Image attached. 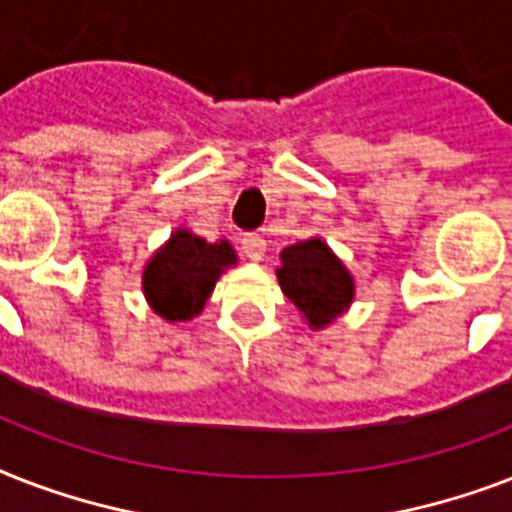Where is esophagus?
Instances as JSON below:
<instances>
[{
	"instance_id": "obj_1",
	"label": "esophagus",
	"mask_w": 512,
	"mask_h": 512,
	"mask_svg": "<svg viewBox=\"0 0 512 512\" xmlns=\"http://www.w3.org/2000/svg\"><path fill=\"white\" fill-rule=\"evenodd\" d=\"M241 249H244V255H247L252 263H260L265 255V239L260 233H247V236L241 239Z\"/></svg>"
}]
</instances>
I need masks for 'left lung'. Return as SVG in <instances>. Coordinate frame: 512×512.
Here are the masks:
<instances>
[{"instance_id":"obj_1","label":"left lung","mask_w":512,"mask_h":512,"mask_svg":"<svg viewBox=\"0 0 512 512\" xmlns=\"http://www.w3.org/2000/svg\"><path fill=\"white\" fill-rule=\"evenodd\" d=\"M279 257L276 279L281 292L295 303L308 327L324 329L348 311L356 297V281L321 236L289 244Z\"/></svg>"}]
</instances>
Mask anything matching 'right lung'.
I'll return each instance as SVG.
<instances>
[{
	"mask_svg": "<svg viewBox=\"0 0 512 512\" xmlns=\"http://www.w3.org/2000/svg\"><path fill=\"white\" fill-rule=\"evenodd\" d=\"M236 263L239 257L228 239L207 241L188 228H175L148 257L143 295L164 321H191L204 311L217 279Z\"/></svg>",
	"mask_w": 512,
	"mask_h": 512,
	"instance_id": "1",
	"label": "right lung"
}]
</instances>
